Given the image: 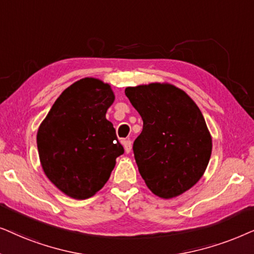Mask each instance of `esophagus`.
I'll return each instance as SVG.
<instances>
[{
	"label": "esophagus",
	"mask_w": 254,
	"mask_h": 254,
	"mask_svg": "<svg viewBox=\"0 0 254 254\" xmlns=\"http://www.w3.org/2000/svg\"><path fill=\"white\" fill-rule=\"evenodd\" d=\"M123 144H124V150H125V152H127V153H130L131 148H132V143H131V140H130V139L124 140Z\"/></svg>",
	"instance_id": "34e87169"
}]
</instances>
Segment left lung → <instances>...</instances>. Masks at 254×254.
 Here are the masks:
<instances>
[{"label": "left lung", "instance_id": "8db88e82", "mask_svg": "<svg viewBox=\"0 0 254 254\" xmlns=\"http://www.w3.org/2000/svg\"><path fill=\"white\" fill-rule=\"evenodd\" d=\"M125 95L143 120L133 143L141 178L159 197L181 195L202 178L211 155V136L201 110L170 83L127 87Z\"/></svg>", "mask_w": 254, "mask_h": 254}]
</instances>
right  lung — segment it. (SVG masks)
<instances>
[{
    "label": "right lung",
    "instance_id": "1",
    "mask_svg": "<svg viewBox=\"0 0 254 254\" xmlns=\"http://www.w3.org/2000/svg\"><path fill=\"white\" fill-rule=\"evenodd\" d=\"M115 95L108 83L84 77L66 88L37 133L44 173L64 194L86 200L109 180L124 153L106 118Z\"/></svg>",
    "mask_w": 254,
    "mask_h": 254
}]
</instances>
